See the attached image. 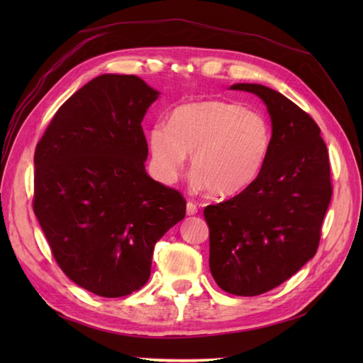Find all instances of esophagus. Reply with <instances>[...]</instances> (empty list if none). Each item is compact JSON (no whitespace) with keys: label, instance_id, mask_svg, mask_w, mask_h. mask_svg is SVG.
<instances>
[{"label":"esophagus","instance_id":"esophagus-1","mask_svg":"<svg viewBox=\"0 0 363 363\" xmlns=\"http://www.w3.org/2000/svg\"><path fill=\"white\" fill-rule=\"evenodd\" d=\"M196 212H199V207H196V204L192 201H188V204H186V213L191 216V215H195Z\"/></svg>","mask_w":363,"mask_h":363}]
</instances>
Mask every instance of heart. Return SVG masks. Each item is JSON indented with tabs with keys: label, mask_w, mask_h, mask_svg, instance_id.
Returning a JSON list of instances; mask_svg holds the SVG:
<instances>
[{
	"label": "heart",
	"mask_w": 363,
	"mask_h": 363,
	"mask_svg": "<svg viewBox=\"0 0 363 363\" xmlns=\"http://www.w3.org/2000/svg\"><path fill=\"white\" fill-rule=\"evenodd\" d=\"M272 131L268 119L225 100H200L175 107L168 127L148 131L152 167L172 183L191 155L194 182L216 199L235 196L256 182L267 162Z\"/></svg>",
	"instance_id": "1"
}]
</instances>
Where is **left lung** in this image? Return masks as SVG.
<instances>
[{
	"instance_id": "1",
	"label": "left lung",
	"mask_w": 363,
	"mask_h": 363,
	"mask_svg": "<svg viewBox=\"0 0 363 363\" xmlns=\"http://www.w3.org/2000/svg\"><path fill=\"white\" fill-rule=\"evenodd\" d=\"M230 89L265 103L272 138L256 182L204 208L208 267L223 291L255 296L277 288L315 256L332 199L330 163L320 127L286 96L256 83Z\"/></svg>"
}]
</instances>
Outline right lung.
<instances>
[{
  "label": "right lung",
  "instance_id": "obj_1",
  "mask_svg": "<svg viewBox=\"0 0 363 363\" xmlns=\"http://www.w3.org/2000/svg\"><path fill=\"white\" fill-rule=\"evenodd\" d=\"M159 95L136 75L96 77L60 106L35 151L33 211L52 256L106 298L144 286L156 242L186 215L182 194L145 171L140 124Z\"/></svg>",
  "mask_w": 363,
  "mask_h": 363
}]
</instances>
